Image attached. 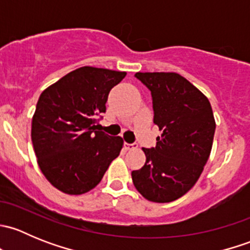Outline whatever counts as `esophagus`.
Segmentation results:
<instances>
[{
  "mask_svg": "<svg viewBox=\"0 0 250 250\" xmlns=\"http://www.w3.org/2000/svg\"><path fill=\"white\" fill-rule=\"evenodd\" d=\"M125 148L127 151H132V150H134V148H137L138 147V145L137 144H128V143H125Z\"/></svg>",
  "mask_w": 250,
  "mask_h": 250,
  "instance_id": "1",
  "label": "esophagus"
}]
</instances>
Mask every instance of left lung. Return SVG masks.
Returning <instances> with one entry per match:
<instances>
[{
  "label": "left lung",
  "mask_w": 250,
  "mask_h": 250,
  "mask_svg": "<svg viewBox=\"0 0 250 250\" xmlns=\"http://www.w3.org/2000/svg\"><path fill=\"white\" fill-rule=\"evenodd\" d=\"M152 95L153 123L162 134L143 148L146 162L133 170L135 188L147 201L167 203L192 188L213 145L215 120L208 98L176 72H137Z\"/></svg>",
  "instance_id": "left-lung-1"
}]
</instances>
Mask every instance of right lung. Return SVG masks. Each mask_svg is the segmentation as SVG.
I'll return each mask as SVG.
<instances>
[{
	"mask_svg": "<svg viewBox=\"0 0 250 250\" xmlns=\"http://www.w3.org/2000/svg\"><path fill=\"white\" fill-rule=\"evenodd\" d=\"M127 72L83 66L40 95L31 123L37 163L46 179L62 192L82 195L102 181L120 155L121 137L97 130L106 111L110 90Z\"/></svg>",
	"mask_w": 250,
	"mask_h": 250,
	"instance_id": "add662e5",
	"label": "right lung"
}]
</instances>
